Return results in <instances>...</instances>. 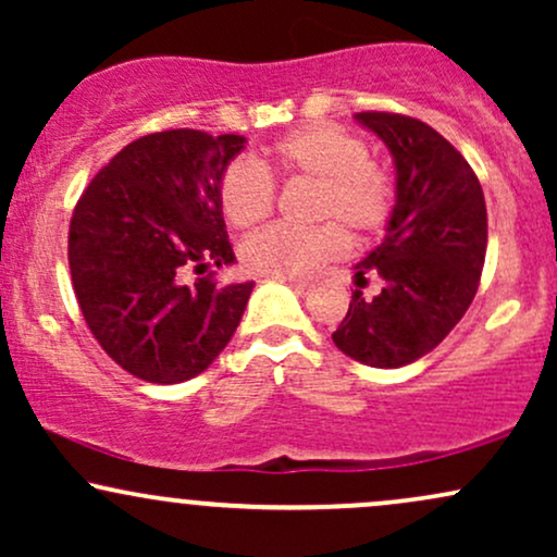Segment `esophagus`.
I'll use <instances>...</instances> for the list:
<instances>
[{
	"label": "esophagus",
	"instance_id": "34e87169",
	"mask_svg": "<svg viewBox=\"0 0 557 557\" xmlns=\"http://www.w3.org/2000/svg\"><path fill=\"white\" fill-rule=\"evenodd\" d=\"M285 283L293 287V290L298 293V296H309L311 293V285H306V283H300V280H293V277H285Z\"/></svg>",
	"mask_w": 557,
	"mask_h": 557
}]
</instances>
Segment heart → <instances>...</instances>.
<instances>
[{
    "label": "heart",
    "instance_id": "b5f03b06",
    "mask_svg": "<svg viewBox=\"0 0 557 557\" xmlns=\"http://www.w3.org/2000/svg\"><path fill=\"white\" fill-rule=\"evenodd\" d=\"M274 168L285 177H304L319 185L314 216L332 220L311 230L274 225L240 246L248 272L272 277H309L330 261L348 253V227L356 238H369L385 227L393 212V183L369 159L367 140L330 123L304 125L270 149ZM222 212L235 227H253L272 214L274 181L251 159H235L220 181Z\"/></svg>",
    "mask_w": 557,
    "mask_h": 557
}]
</instances>
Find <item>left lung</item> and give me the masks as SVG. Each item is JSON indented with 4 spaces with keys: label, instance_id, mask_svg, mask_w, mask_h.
<instances>
[{
    "label": "left lung",
    "instance_id": "8db88e82",
    "mask_svg": "<svg viewBox=\"0 0 557 557\" xmlns=\"http://www.w3.org/2000/svg\"><path fill=\"white\" fill-rule=\"evenodd\" d=\"M354 117L393 157L395 203L385 238L356 264V290L332 343L367 367L398 369L437 348L474 300L487 207L474 170L434 127L389 112ZM369 282L374 297L360 290Z\"/></svg>",
    "mask_w": 557,
    "mask_h": 557
}]
</instances>
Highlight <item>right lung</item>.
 <instances>
[{
    "label": "right lung",
    "instance_id": "add662e5",
    "mask_svg": "<svg viewBox=\"0 0 557 557\" xmlns=\"http://www.w3.org/2000/svg\"><path fill=\"white\" fill-rule=\"evenodd\" d=\"M246 138L151 133L127 144L83 190L67 259L88 330L144 382L201 374L238 330L253 283L216 285L185 272L233 264L220 181Z\"/></svg>",
    "mask_w": 557,
    "mask_h": 557
}]
</instances>
